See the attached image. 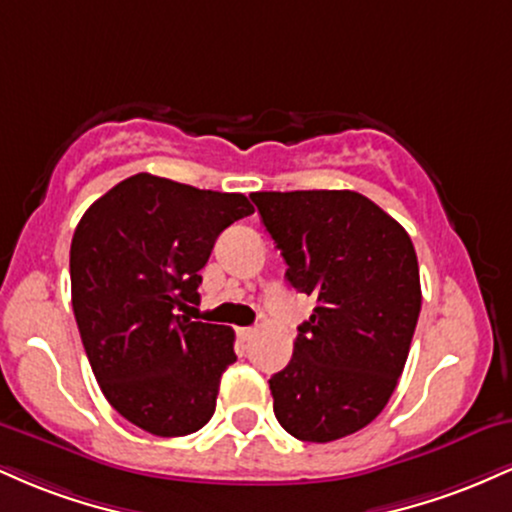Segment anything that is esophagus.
I'll return each mask as SVG.
<instances>
[{
  "mask_svg": "<svg viewBox=\"0 0 512 512\" xmlns=\"http://www.w3.org/2000/svg\"><path fill=\"white\" fill-rule=\"evenodd\" d=\"M255 334H257L255 327H240V330H238V339H240V342H250V339L255 337Z\"/></svg>",
  "mask_w": 512,
  "mask_h": 512,
  "instance_id": "34e87169",
  "label": "esophagus"
}]
</instances>
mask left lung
Returning a JSON list of instances; mask_svg holds the SVG:
<instances>
[{"mask_svg": "<svg viewBox=\"0 0 512 512\" xmlns=\"http://www.w3.org/2000/svg\"><path fill=\"white\" fill-rule=\"evenodd\" d=\"M286 279L317 298L289 366L269 378L276 421L305 443L368 426L395 392L421 310L409 233L351 190L255 192Z\"/></svg>", "mask_w": 512, "mask_h": 512, "instance_id": "left-lung-1", "label": "left lung"}]
</instances>
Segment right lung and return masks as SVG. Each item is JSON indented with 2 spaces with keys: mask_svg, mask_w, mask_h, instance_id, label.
I'll return each mask as SVG.
<instances>
[{
  "mask_svg": "<svg viewBox=\"0 0 512 512\" xmlns=\"http://www.w3.org/2000/svg\"><path fill=\"white\" fill-rule=\"evenodd\" d=\"M252 211L238 192L137 173L76 226L69 276L88 363L110 407L146 433L187 436L214 416L236 334L178 310L199 301L219 233Z\"/></svg>",
  "mask_w": 512,
  "mask_h": 512,
  "instance_id": "add662e5",
  "label": "right lung"
}]
</instances>
